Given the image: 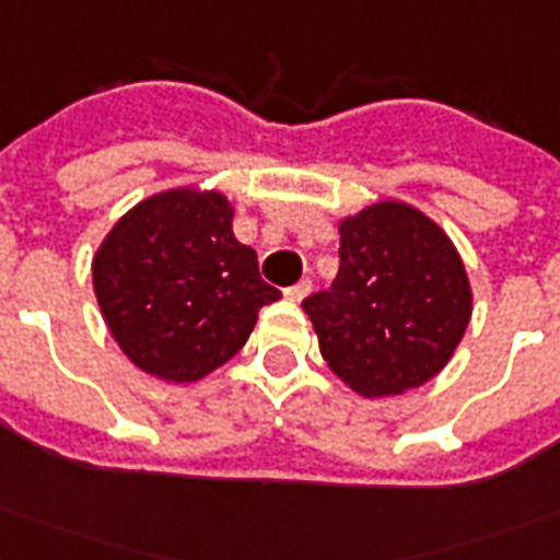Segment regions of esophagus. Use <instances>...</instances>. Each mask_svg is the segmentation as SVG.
<instances>
[{
    "mask_svg": "<svg viewBox=\"0 0 560 560\" xmlns=\"http://www.w3.org/2000/svg\"><path fill=\"white\" fill-rule=\"evenodd\" d=\"M310 292H313V283H310V280H301V283L289 285V289H285V298H289V301H304Z\"/></svg>",
    "mask_w": 560,
    "mask_h": 560,
    "instance_id": "esophagus-1",
    "label": "esophagus"
}]
</instances>
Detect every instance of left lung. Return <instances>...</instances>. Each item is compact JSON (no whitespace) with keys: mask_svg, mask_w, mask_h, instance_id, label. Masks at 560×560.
<instances>
[{"mask_svg":"<svg viewBox=\"0 0 560 560\" xmlns=\"http://www.w3.org/2000/svg\"><path fill=\"white\" fill-rule=\"evenodd\" d=\"M471 283L447 232L402 199L340 220V271L301 307L330 373L366 399L442 373L471 322Z\"/></svg>","mask_w":560,"mask_h":560,"instance_id":"1","label":"left lung"}]
</instances>
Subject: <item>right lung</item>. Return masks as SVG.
Segmentation results:
<instances>
[{"label": "right lung", "mask_w": 560, "mask_h": 560, "mask_svg": "<svg viewBox=\"0 0 560 560\" xmlns=\"http://www.w3.org/2000/svg\"><path fill=\"white\" fill-rule=\"evenodd\" d=\"M220 190L185 185L145 196L92 256V285L109 337L133 366L190 385L230 361L259 310L280 298L256 250L232 232Z\"/></svg>", "instance_id": "add662e5"}]
</instances>
